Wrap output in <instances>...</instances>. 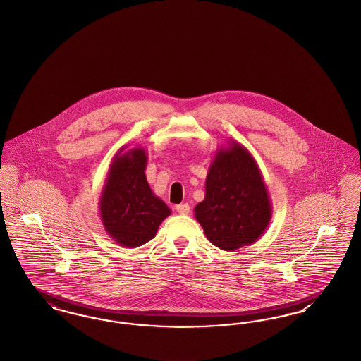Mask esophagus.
I'll use <instances>...</instances> for the list:
<instances>
[{
    "label": "esophagus",
    "mask_w": 361,
    "mask_h": 361,
    "mask_svg": "<svg viewBox=\"0 0 361 361\" xmlns=\"http://www.w3.org/2000/svg\"><path fill=\"white\" fill-rule=\"evenodd\" d=\"M176 211L180 215H188L190 212V207L188 204H178V205H176Z\"/></svg>",
    "instance_id": "1"
}]
</instances>
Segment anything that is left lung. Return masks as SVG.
<instances>
[{"label":"left lung","mask_w":361,"mask_h":361,"mask_svg":"<svg viewBox=\"0 0 361 361\" xmlns=\"http://www.w3.org/2000/svg\"><path fill=\"white\" fill-rule=\"evenodd\" d=\"M273 207L259 166L245 146L217 149L195 217L207 239L224 251L255 243L270 224Z\"/></svg>","instance_id":"1"}]
</instances>
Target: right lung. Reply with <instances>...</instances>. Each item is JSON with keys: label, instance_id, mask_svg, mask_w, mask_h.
Returning <instances> with one entry per match:
<instances>
[{"label": "right lung", "instance_id": "right-lung-1", "mask_svg": "<svg viewBox=\"0 0 361 361\" xmlns=\"http://www.w3.org/2000/svg\"><path fill=\"white\" fill-rule=\"evenodd\" d=\"M118 150L110 164L99 197L106 233L118 245L135 248L152 240L171 208L157 197L146 180L147 156L142 147Z\"/></svg>", "mask_w": 361, "mask_h": 361}]
</instances>
